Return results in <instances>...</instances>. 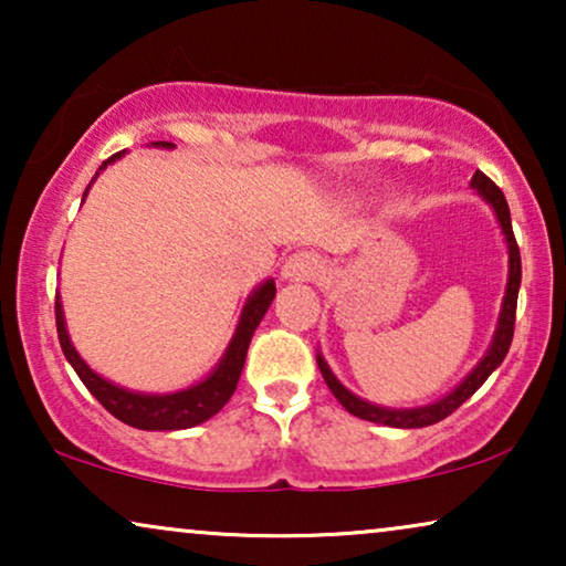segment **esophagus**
<instances>
[{
    "label": "esophagus",
    "instance_id": "obj_1",
    "mask_svg": "<svg viewBox=\"0 0 566 566\" xmlns=\"http://www.w3.org/2000/svg\"><path fill=\"white\" fill-rule=\"evenodd\" d=\"M324 273V262L312 252H296L285 260L283 277L285 281H316Z\"/></svg>",
    "mask_w": 566,
    "mask_h": 566
}]
</instances>
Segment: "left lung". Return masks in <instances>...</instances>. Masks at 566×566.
I'll list each match as a JSON object with an SVG mask.
<instances>
[{
    "label": "left lung",
    "instance_id": "1",
    "mask_svg": "<svg viewBox=\"0 0 566 566\" xmlns=\"http://www.w3.org/2000/svg\"><path fill=\"white\" fill-rule=\"evenodd\" d=\"M471 188H474L479 196H482L486 203L492 206L494 216H497L502 237H505L507 244V285H505V296H502V308H500V319H497V329H494L492 343L486 347L484 358L476 363L474 370L463 378V381L455 386L453 391H448L443 399L430 401V405L422 407H409V409H391V407H378L370 405V401L355 397L350 389H345L339 384V378L332 374V368L327 366L322 353H316V366H319L324 381H327L329 391L335 394V399L343 405L347 412L360 417V420L368 422H378L386 424V428H428V424H436L440 420H446L448 415L455 412L463 401H467L471 394H474L479 386H482L486 378L492 376L494 368H500V363L505 360V355L510 350V343H513V332H515V308H517V291H521V250L515 244V234H513V221H510V208L507 200L502 196V190L494 185L490 177L484 172H474L471 177Z\"/></svg>",
    "mask_w": 566,
    "mask_h": 566
}]
</instances>
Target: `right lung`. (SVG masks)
I'll return each instance as SVG.
<instances>
[{"label":"right lung","instance_id":"right-lung-1","mask_svg":"<svg viewBox=\"0 0 566 566\" xmlns=\"http://www.w3.org/2000/svg\"><path fill=\"white\" fill-rule=\"evenodd\" d=\"M151 146H157V149H175V144L169 142H151ZM123 154L126 151L113 154L111 159L103 161V167L97 169V175L103 172L107 165L118 161ZM97 175L92 177V182L97 180ZM92 182L87 185V190H84L82 203L84 198H87ZM273 298H275V281L273 277H268L265 283H260L258 289L247 296L242 314H239L237 329L234 335H231V343L227 347V353L221 355V360L216 363V368L206 378H200L198 384H192L188 389H180V391H169V394L130 391L95 374V370L84 363L82 355L76 353L72 339H69L64 306H61V296L56 293L59 343H61V350L66 355V360L72 363L76 376L82 378V384L87 386L92 397H95L113 417H118L120 422H126L130 428H138V430H188V428H196L200 422L211 420V417L219 412V409H223V405L231 399V394H234L239 384V376H242L247 347H250L254 329H258L262 316H265L270 304H273Z\"/></svg>","mask_w":566,"mask_h":566}]
</instances>
